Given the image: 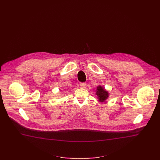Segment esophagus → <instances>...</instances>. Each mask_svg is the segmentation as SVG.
I'll use <instances>...</instances> for the list:
<instances>
[{"label": "esophagus", "mask_w": 160, "mask_h": 160, "mask_svg": "<svg viewBox=\"0 0 160 160\" xmlns=\"http://www.w3.org/2000/svg\"><path fill=\"white\" fill-rule=\"evenodd\" d=\"M80 86L82 88H86V84L84 83V82H82L80 84Z\"/></svg>", "instance_id": "obj_1"}]
</instances>
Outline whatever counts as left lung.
<instances>
[{
  "label": "left lung",
  "mask_w": 160,
  "mask_h": 160,
  "mask_svg": "<svg viewBox=\"0 0 160 160\" xmlns=\"http://www.w3.org/2000/svg\"><path fill=\"white\" fill-rule=\"evenodd\" d=\"M96 95L98 97V101L100 102H104L109 97V93L107 91L103 88L101 86H98L97 88Z\"/></svg>",
  "instance_id": "1"
}]
</instances>
